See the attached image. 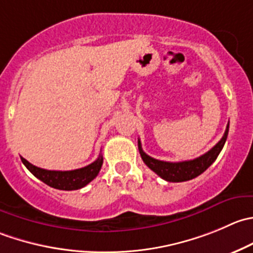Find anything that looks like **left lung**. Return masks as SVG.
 I'll return each mask as SVG.
<instances>
[{
  "mask_svg": "<svg viewBox=\"0 0 253 253\" xmlns=\"http://www.w3.org/2000/svg\"><path fill=\"white\" fill-rule=\"evenodd\" d=\"M227 133H229V124H227L225 133L222 138L203 156L198 158L192 159V161H184V162H164L154 159L149 157L143 152L141 147V141L138 139V149L141 153L142 159L146 163V166L149 169L158 174L161 178H163L167 181H173V183H179V181H186L190 179L197 178L198 175L207 170L210 166L215 162L219 153L221 152L225 142H226Z\"/></svg>",
  "mask_w": 253,
  "mask_h": 253,
  "instance_id": "obj_1",
  "label": "left lung"
}]
</instances>
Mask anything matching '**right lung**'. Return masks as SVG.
Segmentation results:
<instances>
[{"mask_svg":"<svg viewBox=\"0 0 253 253\" xmlns=\"http://www.w3.org/2000/svg\"><path fill=\"white\" fill-rule=\"evenodd\" d=\"M21 159L22 163L34 176H37L46 185L59 189V190H77V189L84 188L92 179L96 178L104 162V158L100 154L96 161L84 168L74 169V170H46V169L33 166L23 157H21Z\"/></svg>","mask_w":253,"mask_h":253,"instance_id":"add662e5","label":"right lung"}]
</instances>
